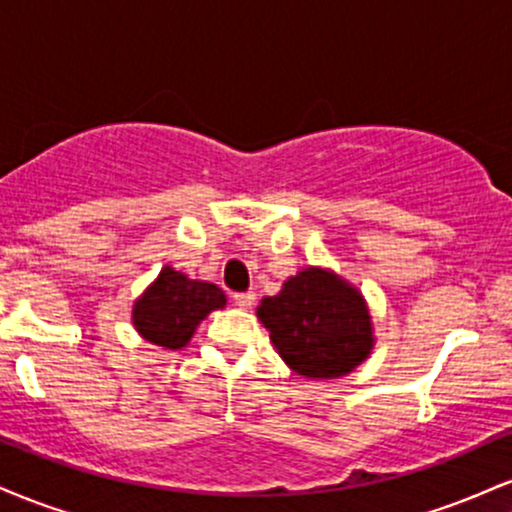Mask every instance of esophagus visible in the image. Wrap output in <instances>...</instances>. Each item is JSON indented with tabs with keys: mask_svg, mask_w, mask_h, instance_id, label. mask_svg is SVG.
I'll use <instances>...</instances> for the list:
<instances>
[{
	"mask_svg": "<svg viewBox=\"0 0 512 512\" xmlns=\"http://www.w3.org/2000/svg\"><path fill=\"white\" fill-rule=\"evenodd\" d=\"M233 303L238 305V308H243V310H248L252 303H255V293L252 291H245V293H236V296H233Z\"/></svg>",
	"mask_w": 512,
	"mask_h": 512,
	"instance_id": "obj_1",
	"label": "esophagus"
}]
</instances>
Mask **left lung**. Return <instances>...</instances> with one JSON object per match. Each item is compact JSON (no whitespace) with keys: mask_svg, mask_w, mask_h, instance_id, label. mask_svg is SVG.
Instances as JSON below:
<instances>
[{"mask_svg":"<svg viewBox=\"0 0 512 512\" xmlns=\"http://www.w3.org/2000/svg\"><path fill=\"white\" fill-rule=\"evenodd\" d=\"M257 317L286 366L310 380L342 378L373 349L366 301L330 269L308 267L286 279L260 303Z\"/></svg>","mask_w":512,"mask_h":512,"instance_id":"left-lung-1","label":"left lung"}]
</instances>
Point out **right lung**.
Instances as JSON below:
<instances>
[{
  "instance_id": "obj_1",
  "label": "right lung",
  "mask_w": 512,
  "mask_h": 512,
  "mask_svg": "<svg viewBox=\"0 0 512 512\" xmlns=\"http://www.w3.org/2000/svg\"><path fill=\"white\" fill-rule=\"evenodd\" d=\"M226 305V293L209 281L187 279L173 267L161 274L134 303L132 322L146 342L163 349H182L211 310Z\"/></svg>"
}]
</instances>
